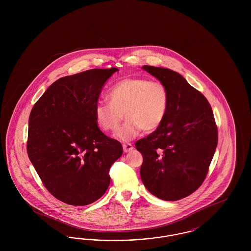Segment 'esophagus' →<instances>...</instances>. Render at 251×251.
I'll return each mask as SVG.
<instances>
[{
  "instance_id": "obj_1",
  "label": "esophagus",
  "mask_w": 251,
  "mask_h": 251,
  "mask_svg": "<svg viewBox=\"0 0 251 251\" xmlns=\"http://www.w3.org/2000/svg\"><path fill=\"white\" fill-rule=\"evenodd\" d=\"M124 152H130L133 150V146L130 143H124L122 145Z\"/></svg>"
}]
</instances>
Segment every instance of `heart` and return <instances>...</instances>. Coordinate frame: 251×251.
<instances>
[{"label": "heart", "instance_id": "b5f03b06", "mask_svg": "<svg viewBox=\"0 0 251 251\" xmlns=\"http://www.w3.org/2000/svg\"><path fill=\"white\" fill-rule=\"evenodd\" d=\"M108 100L110 102L96 104V122L102 131H114L124 116L126 121L115 134L124 142L135 138L142 130L155 131L165 120L169 105L167 86L145 77L120 81L109 91Z\"/></svg>", "mask_w": 251, "mask_h": 251}]
</instances>
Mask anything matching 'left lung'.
<instances>
[{"label": "left lung", "instance_id": "8db88e82", "mask_svg": "<svg viewBox=\"0 0 251 251\" xmlns=\"http://www.w3.org/2000/svg\"><path fill=\"white\" fill-rule=\"evenodd\" d=\"M142 69L167 86L169 105L160 127L135 143L143 155L140 176L156 198L179 201L196 191L208 173L218 139L213 110L178 72Z\"/></svg>", "mask_w": 251, "mask_h": 251}]
</instances>
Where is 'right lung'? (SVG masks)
Segmentation results:
<instances>
[{"mask_svg": "<svg viewBox=\"0 0 251 251\" xmlns=\"http://www.w3.org/2000/svg\"><path fill=\"white\" fill-rule=\"evenodd\" d=\"M117 68L62 77L49 86L29 117L27 152L44 186L73 206L98 201L123 149L98 127L94 109Z\"/></svg>", "mask_w": 251, "mask_h": 251, "instance_id": "obj_1", "label": "right lung"}]
</instances>
